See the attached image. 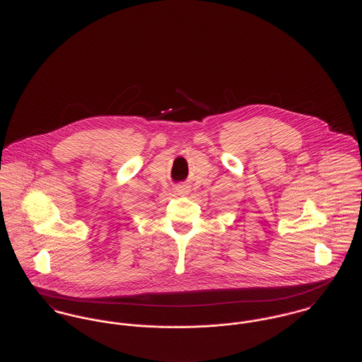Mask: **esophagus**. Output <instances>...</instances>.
<instances>
[{
  "instance_id": "34e87169",
  "label": "esophagus",
  "mask_w": 362,
  "mask_h": 362,
  "mask_svg": "<svg viewBox=\"0 0 362 362\" xmlns=\"http://www.w3.org/2000/svg\"><path fill=\"white\" fill-rule=\"evenodd\" d=\"M189 192H190V189H189V186H186V185H179V186L176 187V193H177L179 196H186V194H189Z\"/></svg>"
}]
</instances>
